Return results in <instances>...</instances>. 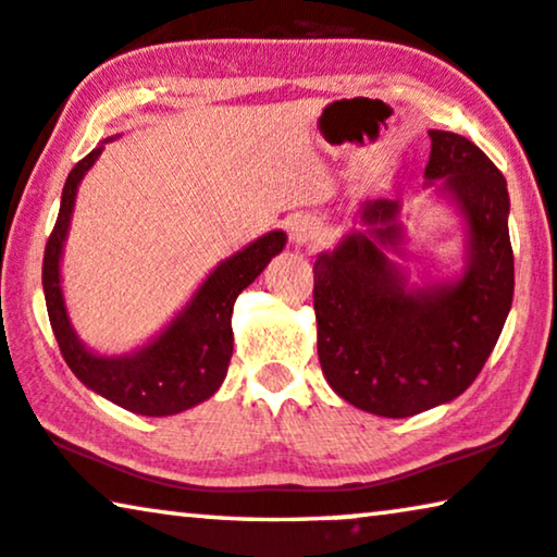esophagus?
Returning <instances> with one entry per match:
<instances>
[{
  "label": "esophagus",
  "mask_w": 557,
  "mask_h": 557,
  "mask_svg": "<svg viewBox=\"0 0 557 557\" xmlns=\"http://www.w3.org/2000/svg\"><path fill=\"white\" fill-rule=\"evenodd\" d=\"M320 237V224L318 219H312L308 214H300L295 216L293 222H289V239L295 242V245H310L312 239Z\"/></svg>",
  "instance_id": "obj_1"
}]
</instances>
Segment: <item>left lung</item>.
Wrapping results in <instances>:
<instances>
[{"instance_id":"obj_1","label":"left lung","mask_w":557,"mask_h":557,"mask_svg":"<svg viewBox=\"0 0 557 557\" xmlns=\"http://www.w3.org/2000/svg\"><path fill=\"white\" fill-rule=\"evenodd\" d=\"M429 138L424 186L465 222L459 275L417 285L391 260L388 252L404 255L398 199L360 203L358 230L312 264L325 379L356 409L386 419L413 417L465 394L512 308L505 176L469 138L449 131H429Z\"/></svg>"}]
</instances>
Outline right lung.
<instances>
[{
    "instance_id": "add662e5",
    "label": "right lung",
    "mask_w": 557,
    "mask_h": 557,
    "mask_svg": "<svg viewBox=\"0 0 557 557\" xmlns=\"http://www.w3.org/2000/svg\"><path fill=\"white\" fill-rule=\"evenodd\" d=\"M108 140L75 163L60 199V214L47 239L42 289L47 315L60 354L77 379L108 401L140 417H174L207 401L222 386L232 360V308L242 289L252 285L270 260L282 252L287 234L268 232L252 245L226 257L209 272L178 315L146 346L125 356H100L77 338L70 323L60 282L62 249L73 219L77 186L103 153Z\"/></svg>"
}]
</instances>
